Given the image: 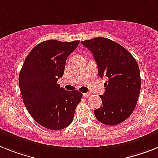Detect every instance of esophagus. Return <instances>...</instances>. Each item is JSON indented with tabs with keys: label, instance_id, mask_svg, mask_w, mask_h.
<instances>
[{
	"label": "esophagus",
	"instance_id": "34e87169",
	"mask_svg": "<svg viewBox=\"0 0 158 158\" xmlns=\"http://www.w3.org/2000/svg\"><path fill=\"white\" fill-rule=\"evenodd\" d=\"M90 95H91V93H84V94H83V96H84V97H89Z\"/></svg>",
	"mask_w": 158,
	"mask_h": 158
}]
</instances>
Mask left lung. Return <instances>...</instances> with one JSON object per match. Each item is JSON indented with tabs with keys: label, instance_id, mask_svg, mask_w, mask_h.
<instances>
[{
	"label": "left lung",
	"instance_id": "1",
	"mask_svg": "<svg viewBox=\"0 0 158 158\" xmlns=\"http://www.w3.org/2000/svg\"><path fill=\"white\" fill-rule=\"evenodd\" d=\"M93 54L100 78L107 77L102 106L94 110L95 117L106 125H116L128 119L137 103L140 91V69L126 49L108 38L99 37L81 42Z\"/></svg>",
	"mask_w": 158,
	"mask_h": 158
}]
</instances>
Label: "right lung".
<instances>
[{"label": "right lung", "mask_w": 158, "mask_h": 158, "mask_svg": "<svg viewBox=\"0 0 158 158\" xmlns=\"http://www.w3.org/2000/svg\"><path fill=\"white\" fill-rule=\"evenodd\" d=\"M79 41H44L34 46L25 59L19 74L22 99L30 116L51 130H61L71 124L83 94L66 91L57 83L63 77L67 57Z\"/></svg>", "instance_id": "add662e5"}]
</instances>
